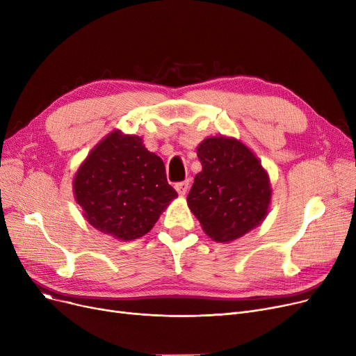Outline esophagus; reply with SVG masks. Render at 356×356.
Listing matches in <instances>:
<instances>
[{
  "mask_svg": "<svg viewBox=\"0 0 356 356\" xmlns=\"http://www.w3.org/2000/svg\"><path fill=\"white\" fill-rule=\"evenodd\" d=\"M189 186H191V183H189V180H184V181H179V183H176V191H177V193L180 195V196H184L186 193H188V191H189Z\"/></svg>",
  "mask_w": 356,
  "mask_h": 356,
  "instance_id": "obj_1",
  "label": "esophagus"
}]
</instances>
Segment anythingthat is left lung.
<instances>
[{
	"mask_svg": "<svg viewBox=\"0 0 356 356\" xmlns=\"http://www.w3.org/2000/svg\"><path fill=\"white\" fill-rule=\"evenodd\" d=\"M202 172L188 204L213 241H234L259 225L271 200L266 170L241 141L211 137L197 147Z\"/></svg>",
	"mask_w": 356,
	"mask_h": 356,
	"instance_id": "1",
	"label": "left lung"
}]
</instances>
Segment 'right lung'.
Masks as SVG:
<instances>
[{
	"mask_svg": "<svg viewBox=\"0 0 356 356\" xmlns=\"http://www.w3.org/2000/svg\"><path fill=\"white\" fill-rule=\"evenodd\" d=\"M73 191L90 225L122 241L145 235L177 196L163 160L140 137L120 131L92 149L74 176Z\"/></svg>",
	"mask_w": 356,
	"mask_h": 356,
	"instance_id": "right-lung-1",
	"label": "right lung"
}]
</instances>
